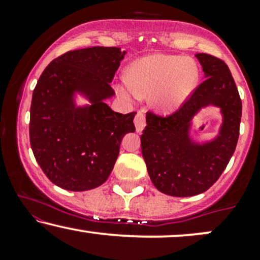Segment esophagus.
I'll list each match as a JSON object with an SVG mask.
<instances>
[{
    "label": "esophagus",
    "mask_w": 260,
    "mask_h": 260,
    "mask_svg": "<svg viewBox=\"0 0 260 260\" xmlns=\"http://www.w3.org/2000/svg\"><path fill=\"white\" fill-rule=\"evenodd\" d=\"M134 124H136V129L137 132L140 133L145 127V116L143 111H138L137 112L136 117H134Z\"/></svg>",
    "instance_id": "esophagus-1"
}]
</instances>
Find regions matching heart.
<instances>
[{
	"mask_svg": "<svg viewBox=\"0 0 260 260\" xmlns=\"http://www.w3.org/2000/svg\"><path fill=\"white\" fill-rule=\"evenodd\" d=\"M198 79L197 66L190 59L171 55L140 58L128 70V85L137 96L154 94L160 110H171L189 94Z\"/></svg>",
	"mask_w": 260,
	"mask_h": 260,
	"instance_id": "b5f03b06",
	"label": "heart"
}]
</instances>
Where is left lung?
I'll list each match as a JSON object with an SVG mask.
<instances>
[{"mask_svg": "<svg viewBox=\"0 0 260 260\" xmlns=\"http://www.w3.org/2000/svg\"><path fill=\"white\" fill-rule=\"evenodd\" d=\"M196 57L203 67L204 82L171 115L148 111L140 136L151 182L161 193L172 197L201 194L213 186L235 153L240 136L242 101L228 64L208 53H197ZM207 105L222 109V131L213 142L194 145L187 136L190 121Z\"/></svg>", "mask_w": 260, "mask_h": 260, "instance_id": "obj_1", "label": "left lung"}]
</instances>
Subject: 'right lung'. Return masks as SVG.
I'll use <instances>...</instances> for the list:
<instances>
[{"mask_svg": "<svg viewBox=\"0 0 260 260\" xmlns=\"http://www.w3.org/2000/svg\"><path fill=\"white\" fill-rule=\"evenodd\" d=\"M126 51L94 46L68 51L50 62L32 91L29 136L35 159L56 186L73 192L109 178L124 134L134 132L136 112L123 115L105 104ZM74 91L92 105L76 108Z\"/></svg>", "mask_w": 260, "mask_h": 260, "instance_id": "right-lung-1", "label": "right lung"}]
</instances>
